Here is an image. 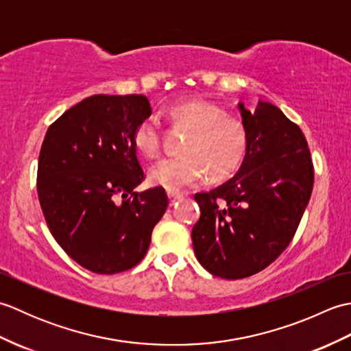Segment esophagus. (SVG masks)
<instances>
[{"label":"esophagus","instance_id":"esophagus-1","mask_svg":"<svg viewBox=\"0 0 351 351\" xmlns=\"http://www.w3.org/2000/svg\"><path fill=\"white\" fill-rule=\"evenodd\" d=\"M167 196H169V202H170V205H176L178 202H180V200H182V195H178V193H167Z\"/></svg>","mask_w":351,"mask_h":351}]
</instances>
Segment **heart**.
<instances>
[{
    "label": "heart",
    "instance_id": "1",
    "mask_svg": "<svg viewBox=\"0 0 351 351\" xmlns=\"http://www.w3.org/2000/svg\"><path fill=\"white\" fill-rule=\"evenodd\" d=\"M175 125L190 130L182 145L184 155L166 158L149 170V182L176 193L200 182L210 173L213 181L226 180L240 169L247 149V134L241 122L225 117V111L205 101H185L170 107ZM134 145L147 158L161 152V132L152 116L134 130Z\"/></svg>",
    "mask_w": 351,
    "mask_h": 351
}]
</instances>
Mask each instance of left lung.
<instances>
[{
	"label": "left lung",
	"instance_id": "obj_1",
	"mask_svg": "<svg viewBox=\"0 0 351 351\" xmlns=\"http://www.w3.org/2000/svg\"><path fill=\"white\" fill-rule=\"evenodd\" d=\"M247 149L234 178L196 193L195 255L206 271L243 279L270 265L293 240L314 185L302 130L270 102L255 111L238 102Z\"/></svg>",
	"mask_w": 351,
	"mask_h": 351
}]
</instances>
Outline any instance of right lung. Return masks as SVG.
I'll use <instances>...</instances> for the list:
<instances>
[{"instance_id": "1", "label": "right lung", "mask_w": 351, "mask_h": 351, "mask_svg": "<svg viewBox=\"0 0 351 351\" xmlns=\"http://www.w3.org/2000/svg\"><path fill=\"white\" fill-rule=\"evenodd\" d=\"M152 113L143 95H95L66 110L40 147L37 195L60 247L98 274L130 270L145 258L169 200L145 180L134 130Z\"/></svg>"}]
</instances>
